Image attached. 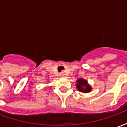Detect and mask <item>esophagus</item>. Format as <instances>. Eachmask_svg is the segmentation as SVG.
Wrapping results in <instances>:
<instances>
[{"label":"esophagus","instance_id":"esophagus-1","mask_svg":"<svg viewBox=\"0 0 127 127\" xmlns=\"http://www.w3.org/2000/svg\"><path fill=\"white\" fill-rule=\"evenodd\" d=\"M59 76L61 77H64V74L63 73H61L60 74H59Z\"/></svg>","mask_w":127,"mask_h":127}]
</instances>
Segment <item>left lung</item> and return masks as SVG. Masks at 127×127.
Returning a JSON list of instances; mask_svg holds the SVG:
<instances>
[{"label":"left lung","instance_id":"1","mask_svg":"<svg viewBox=\"0 0 127 127\" xmlns=\"http://www.w3.org/2000/svg\"><path fill=\"white\" fill-rule=\"evenodd\" d=\"M76 88L77 91L84 93H88L92 91V86L88 84L87 80H84L83 78H80L76 81Z\"/></svg>","mask_w":127,"mask_h":127}]
</instances>
